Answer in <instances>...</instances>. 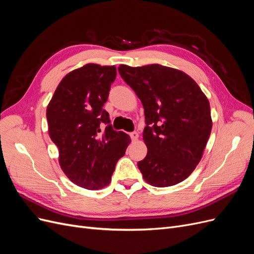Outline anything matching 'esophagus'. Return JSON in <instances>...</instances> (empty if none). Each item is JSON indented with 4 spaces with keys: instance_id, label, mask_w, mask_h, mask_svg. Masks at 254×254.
Wrapping results in <instances>:
<instances>
[{
    "instance_id": "1",
    "label": "esophagus",
    "mask_w": 254,
    "mask_h": 254,
    "mask_svg": "<svg viewBox=\"0 0 254 254\" xmlns=\"http://www.w3.org/2000/svg\"><path fill=\"white\" fill-rule=\"evenodd\" d=\"M129 135H130V137H131V140H133V141H135L137 137H139V133H137L136 131H132V132H130L129 133Z\"/></svg>"
}]
</instances>
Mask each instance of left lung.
Returning a JSON list of instances; mask_svg holds the SVG:
<instances>
[{
  "instance_id": "left-lung-1",
  "label": "left lung",
  "mask_w": 254,
  "mask_h": 254,
  "mask_svg": "<svg viewBox=\"0 0 254 254\" xmlns=\"http://www.w3.org/2000/svg\"><path fill=\"white\" fill-rule=\"evenodd\" d=\"M121 77L144 107L147 155L137 162L157 188L178 184L201 160L212 130L210 103L189 75L161 64L119 66Z\"/></svg>"
}]
</instances>
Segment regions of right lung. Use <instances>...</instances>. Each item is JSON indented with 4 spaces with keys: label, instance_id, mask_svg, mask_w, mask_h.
<instances>
[{
    "label": "right lung",
    "instance_id": "obj_1",
    "mask_svg": "<svg viewBox=\"0 0 254 254\" xmlns=\"http://www.w3.org/2000/svg\"><path fill=\"white\" fill-rule=\"evenodd\" d=\"M115 77L114 65H83L60 81L47 109L49 134L58 147L61 170L87 190L108 186L130 143L128 134L113 130L109 113L103 109Z\"/></svg>",
    "mask_w": 254,
    "mask_h": 254
}]
</instances>
